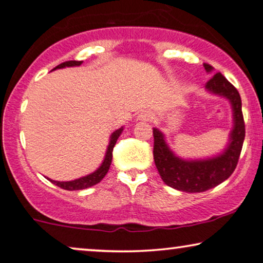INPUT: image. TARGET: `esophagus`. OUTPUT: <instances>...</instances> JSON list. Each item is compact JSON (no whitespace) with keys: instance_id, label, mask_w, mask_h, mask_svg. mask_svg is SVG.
<instances>
[{"instance_id":"esophagus-1","label":"esophagus","mask_w":263,"mask_h":263,"mask_svg":"<svg viewBox=\"0 0 263 263\" xmlns=\"http://www.w3.org/2000/svg\"><path fill=\"white\" fill-rule=\"evenodd\" d=\"M153 118V115L149 112V111H143L138 116V120L139 121H143V122H148Z\"/></svg>"}]
</instances>
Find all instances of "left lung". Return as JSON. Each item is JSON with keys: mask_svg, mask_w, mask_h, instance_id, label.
<instances>
[{"mask_svg": "<svg viewBox=\"0 0 263 263\" xmlns=\"http://www.w3.org/2000/svg\"><path fill=\"white\" fill-rule=\"evenodd\" d=\"M203 67L207 73L213 70V67L207 63H203ZM206 89L212 95L228 99L231 104L233 127L228 145L221 153L206 159H183L172 152L163 133L153 128V157L158 172L165 184L181 192L202 193L226 181L237 166L246 136L238 91L220 73L207 82Z\"/></svg>", "mask_w": 263, "mask_h": 263, "instance_id": "8db88e82", "label": "left lung"}]
</instances>
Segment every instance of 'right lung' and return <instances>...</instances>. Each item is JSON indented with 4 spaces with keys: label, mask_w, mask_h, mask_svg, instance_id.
Here are the masks:
<instances>
[{
    "label": "right lung",
    "mask_w": 263,
    "mask_h": 263,
    "mask_svg": "<svg viewBox=\"0 0 263 263\" xmlns=\"http://www.w3.org/2000/svg\"><path fill=\"white\" fill-rule=\"evenodd\" d=\"M81 63L82 61H68V62L61 63L60 66L53 68V69H61V68H66V67H78V66H81ZM122 132H123V127L117 129V130H115L112 134H111L110 141H109V145H107L106 153H105V157H104L103 163L100 164V166L97 168L96 171H93L92 174L86 175L84 177L77 178L74 179V181H67V182L53 181V179H50L48 177L46 178H48L51 183H53V184H56L57 186H60V188L66 189V190H81V189H86V188H89V186L98 184V183L105 177L107 171H109L111 160H112L114 147L116 145L117 139L120 138Z\"/></svg>",
    "instance_id": "add662e5"
}]
</instances>
